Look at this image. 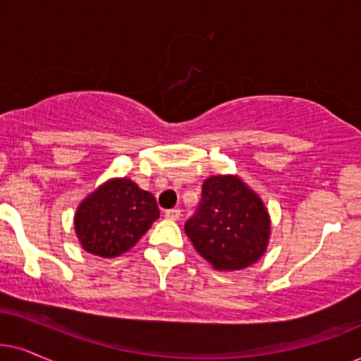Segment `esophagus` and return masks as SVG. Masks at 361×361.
I'll list each match as a JSON object with an SVG mask.
<instances>
[{
  "label": "esophagus",
  "mask_w": 361,
  "mask_h": 361,
  "mask_svg": "<svg viewBox=\"0 0 361 361\" xmlns=\"http://www.w3.org/2000/svg\"><path fill=\"white\" fill-rule=\"evenodd\" d=\"M165 216H166V219L176 221V219H178V218H180V216H181V211H180V209H178V208L168 209V211H165Z\"/></svg>",
  "instance_id": "34e87169"
}]
</instances>
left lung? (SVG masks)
<instances>
[{
  "label": "left lung",
  "instance_id": "left-lung-1",
  "mask_svg": "<svg viewBox=\"0 0 361 361\" xmlns=\"http://www.w3.org/2000/svg\"><path fill=\"white\" fill-rule=\"evenodd\" d=\"M186 236L216 271H239L266 252L271 218L262 200L239 176L216 175L203 183Z\"/></svg>",
  "mask_w": 361,
  "mask_h": 361
}]
</instances>
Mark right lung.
<instances>
[{
    "label": "right lung",
    "instance_id": "right-lung-1",
    "mask_svg": "<svg viewBox=\"0 0 361 361\" xmlns=\"http://www.w3.org/2000/svg\"><path fill=\"white\" fill-rule=\"evenodd\" d=\"M158 218L160 209L152 193L128 178H114L79 204L74 228L85 251L117 257L135 246Z\"/></svg>",
    "mask_w": 361,
    "mask_h": 361
}]
</instances>
